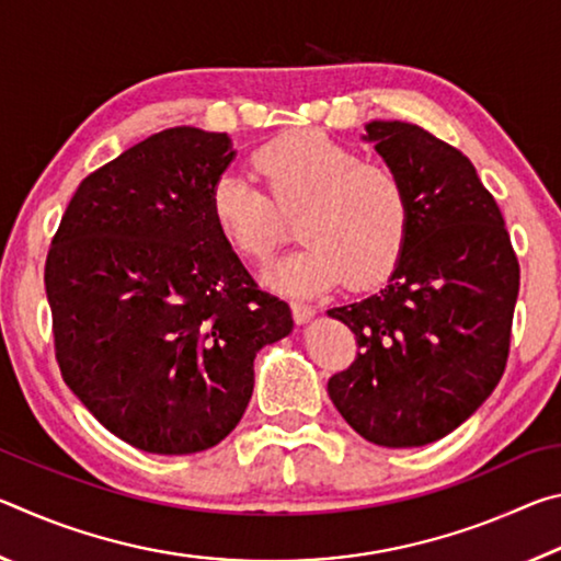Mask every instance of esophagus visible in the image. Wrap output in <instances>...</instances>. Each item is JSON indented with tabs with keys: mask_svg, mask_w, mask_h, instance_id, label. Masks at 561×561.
I'll return each instance as SVG.
<instances>
[{
	"mask_svg": "<svg viewBox=\"0 0 561 561\" xmlns=\"http://www.w3.org/2000/svg\"><path fill=\"white\" fill-rule=\"evenodd\" d=\"M289 307L297 324H307V321L317 314V307H311V304H304V301H289Z\"/></svg>",
	"mask_w": 561,
	"mask_h": 561,
	"instance_id": "esophagus-1",
	"label": "esophagus"
}]
</instances>
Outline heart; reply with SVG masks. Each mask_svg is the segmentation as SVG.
I'll return each mask as SVG.
<instances>
[{
	"instance_id": "b5f03b06",
	"label": "heart",
	"mask_w": 561,
	"mask_h": 561,
	"mask_svg": "<svg viewBox=\"0 0 561 561\" xmlns=\"http://www.w3.org/2000/svg\"><path fill=\"white\" fill-rule=\"evenodd\" d=\"M252 163L267 191L227 170L207 207L227 247L252 264L272 260L287 240V217L299 213L304 244L267 274L274 287L317 294L344 279L366 289L391 277L413 227L411 190L396 168L319 130L274 138Z\"/></svg>"
}]
</instances>
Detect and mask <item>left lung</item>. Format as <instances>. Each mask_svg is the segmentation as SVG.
<instances>
[{
    "mask_svg": "<svg viewBox=\"0 0 561 561\" xmlns=\"http://www.w3.org/2000/svg\"><path fill=\"white\" fill-rule=\"evenodd\" d=\"M366 133L405 178L413 227L381 291L329 309L358 354L327 388L360 438L421 448L468 421L505 374L519 262L495 197L458 148L401 121Z\"/></svg>",
    "mask_w": 561,
    "mask_h": 561,
    "instance_id": "8db88e82",
    "label": "left lung"
}]
</instances>
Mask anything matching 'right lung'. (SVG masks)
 <instances>
[{"mask_svg":"<svg viewBox=\"0 0 561 561\" xmlns=\"http://www.w3.org/2000/svg\"><path fill=\"white\" fill-rule=\"evenodd\" d=\"M227 133L178 126L81 180L44 282L66 386L121 440L156 455L213 448L240 423L254 354L291 331L215 230Z\"/></svg>","mask_w":561,"mask_h":561,"instance_id":"right-lung-1","label":"right lung"}]
</instances>
